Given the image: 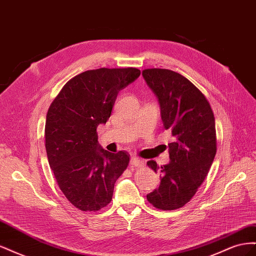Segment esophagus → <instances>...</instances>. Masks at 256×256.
<instances>
[{
  "label": "esophagus",
  "instance_id": "esophagus-1",
  "mask_svg": "<svg viewBox=\"0 0 256 256\" xmlns=\"http://www.w3.org/2000/svg\"><path fill=\"white\" fill-rule=\"evenodd\" d=\"M130 166H134V168H141L144 166V161L138 159L136 157H131V160H130Z\"/></svg>",
  "mask_w": 256,
  "mask_h": 256
}]
</instances>
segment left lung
<instances>
[{
	"instance_id": "left-lung-1",
	"label": "left lung",
	"mask_w": 256,
	"mask_h": 256,
	"mask_svg": "<svg viewBox=\"0 0 256 256\" xmlns=\"http://www.w3.org/2000/svg\"><path fill=\"white\" fill-rule=\"evenodd\" d=\"M143 78L160 106L161 120L174 141L168 144L170 162L158 166L160 184L146 196L162 210H174L187 204L209 172L216 152V124L210 104L187 78L168 69H145Z\"/></svg>"
}]
</instances>
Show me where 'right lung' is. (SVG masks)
Returning a JSON list of instances; mask_svg holds the SVG:
<instances>
[{
	"instance_id": "add662e5",
	"label": "right lung",
	"mask_w": 256,
	"mask_h": 256,
	"mask_svg": "<svg viewBox=\"0 0 256 256\" xmlns=\"http://www.w3.org/2000/svg\"><path fill=\"white\" fill-rule=\"evenodd\" d=\"M136 68H100L69 80L53 100L46 120V150L62 192L83 212L111 202L114 184L129 154H112L98 143L97 127L112 113L118 92L134 82Z\"/></svg>"
}]
</instances>
